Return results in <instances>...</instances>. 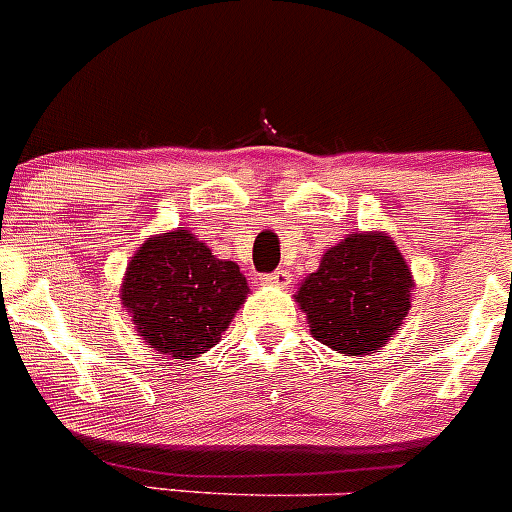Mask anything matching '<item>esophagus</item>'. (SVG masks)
<instances>
[{
	"instance_id": "esophagus-1",
	"label": "esophagus",
	"mask_w": 512,
	"mask_h": 512,
	"mask_svg": "<svg viewBox=\"0 0 512 512\" xmlns=\"http://www.w3.org/2000/svg\"><path fill=\"white\" fill-rule=\"evenodd\" d=\"M262 282H265V285H270V287H280V290H287V287L292 285V277H290V272H287V270H275V272H270V275L262 277Z\"/></svg>"
}]
</instances>
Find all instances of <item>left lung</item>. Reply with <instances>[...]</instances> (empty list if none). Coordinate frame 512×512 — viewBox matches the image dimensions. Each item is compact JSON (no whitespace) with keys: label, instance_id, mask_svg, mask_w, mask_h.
Segmentation results:
<instances>
[{"label":"left lung","instance_id":"obj_1","mask_svg":"<svg viewBox=\"0 0 512 512\" xmlns=\"http://www.w3.org/2000/svg\"><path fill=\"white\" fill-rule=\"evenodd\" d=\"M415 280L388 232H352L322 255L295 302L315 340L340 355L380 352L408 317Z\"/></svg>","mask_w":512,"mask_h":512}]
</instances>
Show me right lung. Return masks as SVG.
Returning a JSON list of instances; mask_svg holds the SVG:
<instances>
[{"label":"right lung","instance_id":"obj_1","mask_svg":"<svg viewBox=\"0 0 512 512\" xmlns=\"http://www.w3.org/2000/svg\"><path fill=\"white\" fill-rule=\"evenodd\" d=\"M247 295L240 265L212 255L185 227L147 237L119 290L140 340L175 360H195L215 347Z\"/></svg>","mask_w":512,"mask_h":512}]
</instances>
